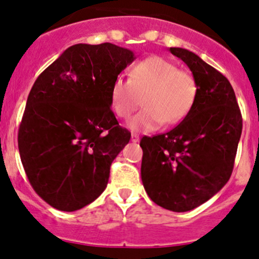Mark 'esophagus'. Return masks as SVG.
Returning <instances> with one entry per match:
<instances>
[{
    "label": "esophagus",
    "instance_id": "34e87169",
    "mask_svg": "<svg viewBox=\"0 0 259 259\" xmlns=\"http://www.w3.org/2000/svg\"><path fill=\"white\" fill-rule=\"evenodd\" d=\"M131 141H132V142H138V141H140V136L136 135V133H132V135H131Z\"/></svg>",
    "mask_w": 259,
    "mask_h": 259
}]
</instances>
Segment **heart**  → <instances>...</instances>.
I'll list each match as a JSON object with an SVG mask.
<instances>
[{
    "label": "heart",
    "mask_w": 259,
    "mask_h": 259,
    "mask_svg": "<svg viewBox=\"0 0 259 259\" xmlns=\"http://www.w3.org/2000/svg\"><path fill=\"white\" fill-rule=\"evenodd\" d=\"M198 83L189 71L162 56H150L131 69L130 79L117 75L109 87V103L118 118L127 119L142 98L145 109L130 122L136 132H150L162 123L178 124L198 98Z\"/></svg>",
    "instance_id": "obj_1"
}]
</instances>
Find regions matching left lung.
Here are the masks:
<instances>
[{"label": "left lung", "mask_w": 259, "mask_h": 259, "mask_svg": "<svg viewBox=\"0 0 259 259\" xmlns=\"http://www.w3.org/2000/svg\"><path fill=\"white\" fill-rule=\"evenodd\" d=\"M193 73L198 98L171 131L142 137L141 178L151 200L171 211H189L214 196L232 175L242 114L229 80L196 54L170 48Z\"/></svg>", "instance_id": "1"}]
</instances>
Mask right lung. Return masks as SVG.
<instances>
[{"label":"right lung","instance_id":"obj_1","mask_svg":"<svg viewBox=\"0 0 259 259\" xmlns=\"http://www.w3.org/2000/svg\"><path fill=\"white\" fill-rule=\"evenodd\" d=\"M133 60L114 44H76L35 80L17 141L30 184L53 208L78 210L106 189L131 138L112 112L109 87Z\"/></svg>","mask_w":259,"mask_h":259}]
</instances>
